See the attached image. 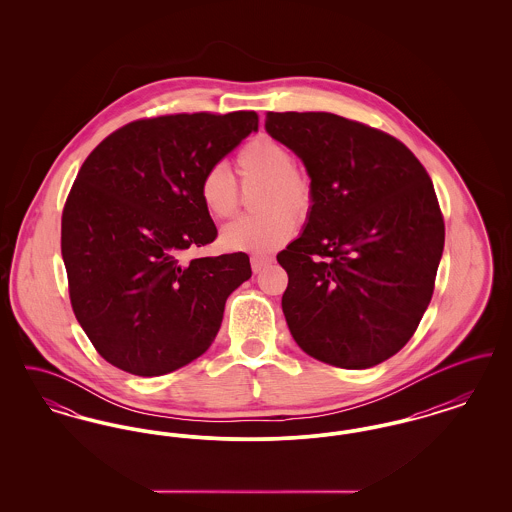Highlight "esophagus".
Listing matches in <instances>:
<instances>
[{
    "label": "esophagus",
    "mask_w": 512,
    "mask_h": 512,
    "mask_svg": "<svg viewBox=\"0 0 512 512\" xmlns=\"http://www.w3.org/2000/svg\"><path fill=\"white\" fill-rule=\"evenodd\" d=\"M272 263V257H263V255H251V268L255 274H259L263 268H267Z\"/></svg>",
    "instance_id": "1"
}]
</instances>
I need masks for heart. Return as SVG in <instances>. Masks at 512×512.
Wrapping results in <instances>:
<instances>
[{
    "mask_svg": "<svg viewBox=\"0 0 512 512\" xmlns=\"http://www.w3.org/2000/svg\"><path fill=\"white\" fill-rule=\"evenodd\" d=\"M236 174L242 188H253V209L261 211L228 224L222 230V244L236 251L265 255L290 242L295 220H305L315 203L313 182L295 169L292 149L280 140L259 134L236 155ZM205 211L215 220L232 219L242 201L236 178L224 165L207 167L197 184Z\"/></svg>",
    "mask_w": 512,
    "mask_h": 512,
    "instance_id": "1",
    "label": "heart"
}]
</instances>
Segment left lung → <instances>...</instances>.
I'll use <instances>...</instances> for the list:
<instances>
[{
  "mask_svg": "<svg viewBox=\"0 0 512 512\" xmlns=\"http://www.w3.org/2000/svg\"><path fill=\"white\" fill-rule=\"evenodd\" d=\"M265 128L315 190L303 234L276 255L293 340L328 365H380L413 338L434 293L445 242L434 184L409 147L363 122L268 111Z\"/></svg>",
  "mask_w": 512,
  "mask_h": 512,
  "instance_id": "1",
  "label": "left lung"
}]
</instances>
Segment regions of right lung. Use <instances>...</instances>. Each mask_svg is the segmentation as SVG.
I'll list each match as a JSON object with an SVG mask.
<instances>
[{
    "mask_svg": "<svg viewBox=\"0 0 512 512\" xmlns=\"http://www.w3.org/2000/svg\"><path fill=\"white\" fill-rule=\"evenodd\" d=\"M257 128L255 111L138 119L82 163L61 253L74 317L107 363L161 376L215 340L228 295L251 276L249 257L182 253L219 234L197 194L201 174Z\"/></svg>",
    "mask_w": 512,
    "mask_h": 512,
    "instance_id": "right-lung-1",
    "label": "right lung"
}]
</instances>
